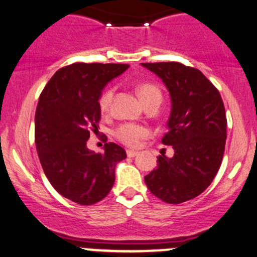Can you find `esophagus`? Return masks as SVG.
<instances>
[{
	"label": "esophagus",
	"instance_id": "obj_1",
	"mask_svg": "<svg viewBox=\"0 0 257 257\" xmlns=\"http://www.w3.org/2000/svg\"><path fill=\"white\" fill-rule=\"evenodd\" d=\"M126 156H128L129 158H133V157H135V156H138V152L132 151V150H126Z\"/></svg>",
	"mask_w": 257,
	"mask_h": 257
}]
</instances>
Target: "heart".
Listing matches in <instances>:
<instances>
[{
  "instance_id": "heart-1",
  "label": "heart",
  "mask_w": 257,
  "mask_h": 257,
  "mask_svg": "<svg viewBox=\"0 0 257 257\" xmlns=\"http://www.w3.org/2000/svg\"><path fill=\"white\" fill-rule=\"evenodd\" d=\"M135 90H137L139 98H140L144 106L151 104L153 101L161 102L162 93L157 85L151 83H140L137 85ZM112 95H113V90L106 89L100 96L99 107L102 112H106L110 107ZM147 135H149V131L145 126L137 124H123L114 131V137L118 139L122 144L131 147L137 146L139 141L146 138Z\"/></svg>"
}]
</instances>
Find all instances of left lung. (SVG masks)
<instances>
[{
    "label": "left lung",
    "instance_id": "obj_1",
    "mask_svg": "<svg viewBox=\"0 0 257 257\" xmlns=\"http://www.w3.org/2000/svg\"><path fill=\"white\" fill-rule=\"evenodd\" d=\"M169 91L170 116L162 144L174 156H159L145 176L152 194L180 204L199 196L219 172L226 144L227 119L219 90L199 70L180 63H143Z\"/></svg>",
    "mask_w": 257,
    "mask_h": 257
}]
</instances>
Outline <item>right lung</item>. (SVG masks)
<instances>
[{
  "label": "right lung",
  "mask_w": 257,
  "mask_h": 257,
  "mask_svg": "<svg viewBox=\"0 0 257 257\" xmlns=\"http://www.w3.org/2000/svg\"><path fill=\"white\" fill-rule=\"evenodd\" d=\"M129 67L124 64L76 63L49 79L35 114V144L53 187L81 205L104 199L114 184V169L126 158L124 149L105 144L104 152L87 147L101 117L99 99L108 82Z\"/></svg>",
  "instance_id": "add662e5"
}]
</instances>
